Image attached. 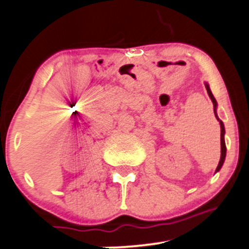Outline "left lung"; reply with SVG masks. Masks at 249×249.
Segmentation results:
<instances>
[{
    "instance_id": "obj_1",
    "label": "left lung",
    "mask_w": 249,
    "mask_h": 249,
    "mask_svg": "<svg viewBox=\"0 0 249 249\" xmlns=\"http://www.w3.org/2000/svg\"><path fill=\"white\" fill-rule=\"evenodd\" d=\"M206 89H207V93L209 95V98L212 99V103H213V107H214V114H215V117L218 119V116H216V112H215V109H216V100L215 98L213 97V94H212L211 89H209V86L206 83ZM219 124H220V145H221V156H220V161H219L218 163V167H216V171H219V169L221 168V166H223L224 163V160H225V155H226V146H225V140H224V134H225V128H224V124L220 121V120L218 119Z\"/></svg>"
}]
</instances>
